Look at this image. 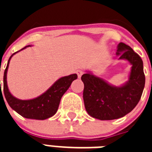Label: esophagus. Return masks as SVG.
I'll use <instances>...</instances> for the list:
<instances>
[{"instance_id":"obj_1","label":"esophagus","mask_w":152,"mask_h":152,"mask_svg":"<svg viewBox=\"0 0 152 152\" xmlns=\"http://www.w3.org/2000/svg\"><path fill=\"white\" fill-rule=\"evenodd\" d=\"M76 73H77V76H78V78H80V77H81V75H83V72L81 71V70H77V72H76Z\"/></svg>"}]
</instances>
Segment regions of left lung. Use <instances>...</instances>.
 <instances>
[{
	"mask_svg": "<svg viewBox=\"0 0 152 152\" xmlns=\"http://www.w3.org/2000/svg\"><path fill=\"white\" fill-rule=\"evenodd\" d=\"M116 56L131 64L129 80L121 86H114L96 77L90 71L81 76L84 84L83 98L88 113L100 120L123 117L138 104L145 88L143 61L131 47L120 42Z\"/></svg>",
	"mask_w": 152,
	"mask_h": 152,
	"instance_id": "obj_1",
	"label": "left lung"
}]
</instances>
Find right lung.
I'll list each match as a JSON object with an SVG mask.
<instances>
[{
	"mask_svg": "<svg viewBox=\"0 0 152 152\" xmlns=\"http://www.w3.org/2000/svg\"><path fill=\"white\" fill-rule=\"evenodd\" d=\"M31 45H29L24 47L20 51L26 49L27 47ZM20 51L16 52L10 56L8 60L4 74V93L7 102L13 110L16 111L23 117L26 118V119L43 120V119L52 117L58 111L60 100L62 96L64 93L68 91L72 81L77 78V75L76 74H73V75L61 77L56 80L45 92L37 97L30 99V100H20L11 94V93L10 92L8 88L7 81V74L10 59L13 55H15ZM1 94L2 92H1V88L0 94Z\"/></svg>",
	"mask_w": 152,
	"mask_h": 152,
	"instance_id": "1",
	"label": "right lung"
}]
</instances>
